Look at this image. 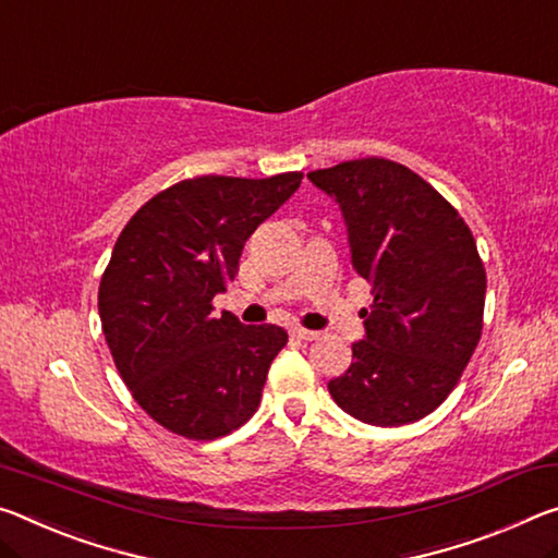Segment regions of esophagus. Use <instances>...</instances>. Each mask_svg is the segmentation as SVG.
I'll use <instances>...</instances> for the list:
<instances>
[{"mask_svg": "<svg viewBox=\"0 0 558 558\" xmlns=\"http://www.w3.org/2000/svg\"><path fill=\"white\" fill-rule=\"evenodd\" d=\"M293 338H298V340H305V342H313V340H317L320 338V332H315V330H305V327H293Z\"/></svg>", "mask_w": 558, "mask_h": 558, "instance_id": "obj_1", "label": "esophagus"}]
</instances>
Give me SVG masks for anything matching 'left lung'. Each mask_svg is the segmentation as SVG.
I'll return each mask as SVG.
<instances>
[{"label": "left lung", "mask_w": 558, "mask_h": 558, "mask_svg": "<svg viewBox=\"0 0 558 558\" xmlns=\"http://www.w3.org/2000/svg\"><path fill=\"white\" fill-rule=\"evenodd\" d=\"M340 203L352 265L373 286L365 340L332 400L375 427L435 412L454 390L484 327L486 272L476 241L439 191L387 158H357L307 173Z\"/></svg>", "instance_id": "left-lung-1"}]
</instances>
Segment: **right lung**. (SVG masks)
Masks as SVG:
<instances>
[{
  "mask_svg": "<svg viewBox=\"0 0 558 558\" xmlns=\"http://www.w3.org/2000/svg\"><path fill=\"white\" fill-rule=\"evenodd\" d=\"M300 181V171L179 181L146 201L113 245L99 282L104 338L141 410L173 435L226 437L258 410L288 332L216 315L214 298Z\"/></svg>",
  "mask_w": 558,
  "mask_h": 558,
  "instance_id": "add662e5",
  "label": "right lung"
}]
</instances>
